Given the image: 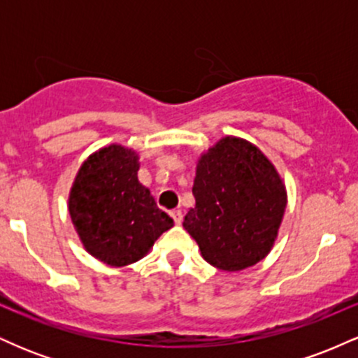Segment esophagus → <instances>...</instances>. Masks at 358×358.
Wrapping results in <instances>:
<instances>
[{"instance_id": "34e87169", "label": "esophagus", "mask_w": 358, "mask_h": 358, "mask_svg": "<svg viewBox=\"0 0 358 358\" xmlns=\"http://www.w3.org/2000/svg\"><path fill=\"white\" fill-rule=\"evenodd\" d=\"M170 215L173 217V220H175L176 225L182 224V220H183V213H182V210H171Z\"/></svg>"}]
</instances>
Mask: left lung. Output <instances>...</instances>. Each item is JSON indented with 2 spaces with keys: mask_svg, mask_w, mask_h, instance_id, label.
Here are the masks:
<instances>
[{
  "mask_svg": "<svg viewBox=\"0 0 358 358\" xmlns=\"http://www.w3.org/2000/svg\"><path fill=\"white\" fill-rule=\"evenodd\" d=\"M195 205L183 227L208 264L242 271L273 249L286 208V188L252 143L225 136L196 163Z\"/></svg>",
  "mask_w": 358,
  "mask_h": 358,
  "instance_id": "8db88e82",
  "label": "left lung"
}]
</instances>
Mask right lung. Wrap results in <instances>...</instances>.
Here are the masks:
<instances>
[{
  "instance_id": "1",
  "label": "right lung",
  "mask_w": 358,
  "mask_h": 358,
  "mask_svg": "<svg viewBox=\"0 0 358 358\" xmlns=\"http://www.w3.org/2000/svg\"><path fill=\"white\" fill-rule=\"evenodd\" d=\"M136 151L110 145L82 163L69 196V212L90 256L109 266L141 259L173 219L159 210L138 180Z\"/></svg>"
}]
</instances>
